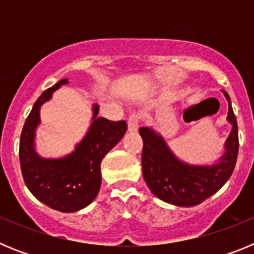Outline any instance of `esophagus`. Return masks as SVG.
Masks as SVG:
<instances>
[{
  "mask_svg": "<svg viewBox=\"0 0 254 254\" xmlns=\"http://www.w3.org/2000/svg\"><path fill=\"white\" fill-rule=\"evenodd\" d=\"M138 129V116L137 114H131L128 118V131L137 132Z\"/></svg>",
  "mask_w": 254,
  "mask_h": 254,
  "instance_id": "obj_1",
  "label": "esophagus"
}]
</instances>
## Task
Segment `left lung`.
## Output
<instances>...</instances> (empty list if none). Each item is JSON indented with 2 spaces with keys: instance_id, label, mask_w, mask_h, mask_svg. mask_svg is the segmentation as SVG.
I'll return each mask as SVG.
<instances>
[{
  "instance_id": "8db88e82",
  "label": "left lung",
  "mask_w": 254,
  "mask_h": 254,
  "mask_svg": "<svg viewBox=\"0 0 254 254\" xmlns=\"http://www.w3.org/2000/svg\"><path fill=\"white\" fill-rule=\"evenodd\" d=\"M228 122L232 131L224 145V154L214 164H190L181 160L172 151L160 133L151 127H141L143 141L142 174L155 196L167 203L190 207L203 202L216 193L232 176L237 163L238 125L228 93Z\"/></svg>"
}]
</instances>
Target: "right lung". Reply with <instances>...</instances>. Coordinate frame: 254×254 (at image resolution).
<instances>
[{
  "mask_svg": "<svg viewBox=\"0 0 254 254\" xmlns=\"http://www.w3.org/2000/svg\"><path fill=\"white\" fill-rule=\"evenodd\" d=\"M68 78H62L38 98L20 137V165L26 187L40 202L61 212H76L93 202L102 185L100 164L105 155L122 140L127 131L125 121L113 122L93 104L90 127L75 150L62 158H43L35 150V136L40 125V108Z\"/></svg>",
  "mask_w": 254,
  "mask_h": 254,
  "instance_id": "add662e5",
  "label": "right lung"
}]
</instances>
